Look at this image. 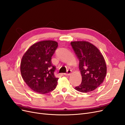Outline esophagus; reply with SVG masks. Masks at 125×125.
I'll return each instance as SVG.
<instances>
[{
	"mask_svg": "<svg viewBox=\"0 0 125 125\" xmlns=\"http://www.w3.org/2000/svg\"><path fill=\"white\" fill-rule=\"evenodd\" d=\"M71 70L70 69H68L67 70V73H64V74L65 75H69L71 74Z\"/></svg>",
	"mask_w": 125,
	"mask_h": 125,
	"instance_id": "1",
	"label": "esophagus"
}]
</instances>
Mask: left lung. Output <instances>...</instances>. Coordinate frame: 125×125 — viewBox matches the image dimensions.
<instances>
[{
	"mask_svg": "<svg viewBox=\"0 0 125 125\" xmlns=\"http://www.w3.org/2000/svg\"><path fill=\"white\" fill-rule=\"evenodd\" d=\"M71 45L79 60L82 82L75 89L82 93L95 90L106 74L107 67L103 55L96 47L88 42L75 41Z\"/></svg>",
	"mask_w": 125,
	"mask_h": 125,
	"instance_id": "obj_1",
	"label": "left lung"
}]
</instances>
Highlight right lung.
<instances>
[{
  "instance_id": "1",
  "label": "right lung",
  "mask_w": 125,
  "mask_h": 125,
  "mask_svg": "<svg viewBox=\"0 0 125 125\" xmlns=\"http://www.w3.org/2000/svg\"><path fill=\"white\" fill-rule=\"evenodd\" d=\"M58 47L54 41H43L34 44L22 57L20 71L22 78L30 89L41 94L53 91L58 78L54 75L56 68L52 57Z\"/></svg>"
}]
</instances>
